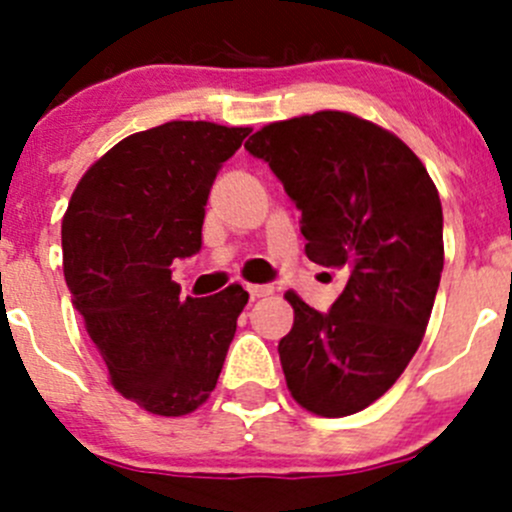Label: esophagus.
I'll return each mask as SVG.
<instances>
[{
	"mask_svg": "<svg viewBox=\"0 0 512 512\" xmlns=\"http://www.w3.org/2000/svg\"><path fill=\"white\" fill-rule=\"evenodd\" d=\"M247 292H250L252 299H260V297H270V294L275 292V287L272 285H247Z\"/></svg>",
	"mask_w": 512,
	"mask_h": 512,
	"instance_id": "esophagus-1",
	"label": "esophagus"
}]
</instances>
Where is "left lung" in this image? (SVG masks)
<instances>
[{
    "label": "left lung",
    "mask_w": 512,
    "mask_h": 512,
    "mask_svg": "<svg viewBox=\"0 0 512 512\" xmlns=\"http://www.w3.org/2000/svg\"><path fill=\"white\" fill-rule=\"evenodd\" d=\"M302 213L312 262L344 270L329 312L294 292L280 361L294 401L339 418L374 404L416 354L443 272V210L416 153L342 111L270 123L245 143Z\"/></svg>",
    "instance_id": "obj_1"
}]
</instances>
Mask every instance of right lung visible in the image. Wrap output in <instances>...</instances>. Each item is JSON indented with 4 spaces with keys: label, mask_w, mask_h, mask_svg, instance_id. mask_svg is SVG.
Instances as JSON below:
<instances>
[{
    "label": "right lung",
    "mask_w": 512,
    "mask_h": 512,
    "mask_svg": "<svg viewBox=\"0 0 512 512\" xmlns=\"http://www.w3.org/2000/svg\"><path fill=\"white\" fill-rule=\"evenodd\" d=\"M250 128L170 121L98 158L61 223L64 277L113 386L158 416H185L218 384L250 294L180 299L173 262L203 247L220 168Z\"/></svg>",
    "instance_id": "right-lung-1"
}]
</instances>
